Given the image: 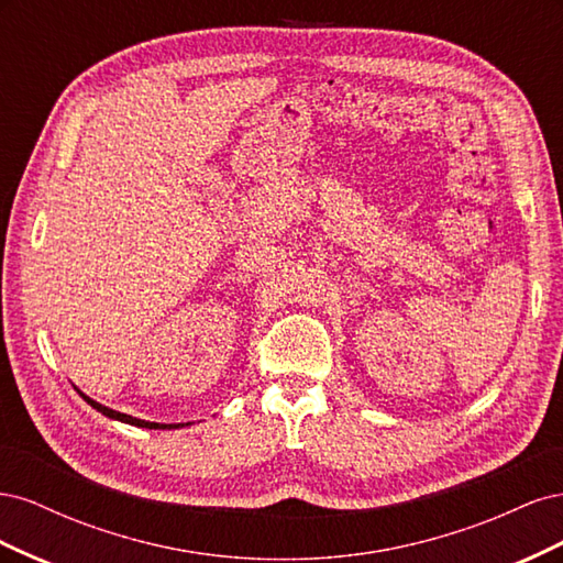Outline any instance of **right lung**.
Wrapping results in <instances>:
<instances>
[{
  "mask_svg": "<svg viewBox=\"0 0 563 563\" xmlns=\"http://www.w3.org/2000/svg\"><path fill=\"white\" fill-rule=\"evenodd\" d=\"M81 395V391H79ZM84 399H87L96 411H100L103 416H108V418H114V420H122V422H129V424H135V428H147V430H166V424H159V422H147V420H139V418H133V416H126V413H119V411H112V408H108V406H103V404H98V401H93V399H89L87 395H81ZM168 428H180V424H168Z\"/></svg>",
  "mask_w": 563,
  "mask_h": 563,
  "instance_id": "obj_1",
  "label": "right lung"
}]
</instances>
